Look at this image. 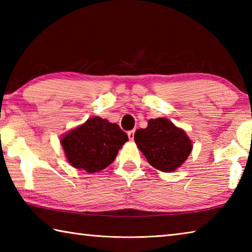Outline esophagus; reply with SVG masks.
<instances>
[{
	"label": "esophagus",
	"mask_w": 252,
	"mask_h": 252,
	"mask_svg": "<svg viewBox=\"0 0 252 252\" xmlns=\"http://www.w3.org/2000/svg\"><path fill=\"white\" fill-rule=\"evenodd\" d=\"M127 136H129V139L131 140V141H133V139H134V130H131V131L127 132Z\"/></svg>",
	"instance_id": "1"
}]
</instances>
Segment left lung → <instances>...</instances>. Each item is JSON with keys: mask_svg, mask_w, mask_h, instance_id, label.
<instances>
[{"mask_svg": "<svg viewBox=\"0 0 252 252\" xmlns=\"http://www.w3.org/2000/svg\"><path fill=\"white\" fill-rule=\"evenodd\" d=\"M134 141L149 163L163 172L180 167L192 150L186 132L165 118L151 119L146 129L135 131Z\"/></svg>", "mask_w": 252, "mask_h": 252, "instance_id": "8db88e82", "label": "left lung"}]
</instances>
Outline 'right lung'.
<instances>
[{
  "instance_id": "add662e5",
  "label": "right lung",
  "mask_w": 252,
  "mask_h": 252,
  "mask_svg": "<svg viewBox=\"0 0 252 252\" xmlns=\"http://www.w3.org/2000/svg\"><path fill=\"white\" fill-rule=\"evenodd\" d=\"M126 141V133L118 125L95 117L65 134L61 144L71 165L93 173L112 163Z\"/></svg>"
}]
</instances>
